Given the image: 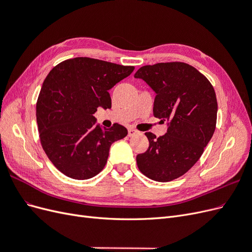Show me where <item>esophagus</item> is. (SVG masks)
<instances>
[{"instance_id":"34e87169","label":"esophagus","mask_w":252,"mask_h":252,"mask_svg":"<svg viewBox=\"0 0 252 252\" xmlns=\"http://www.w3.org/2000/svg\"><path fill=\"white\" fill-rule=\"evenodd\" d=\"M138 132H139V131L135 130V129H133V128H129V129H128V135H129V136H133V135H135Z\"/></svg>"}]
</instances>
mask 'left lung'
<instances>
[{"label":"left lung","mask_w":252,"mask_h":252,"mask_svg":"<svg viewBox=\"0 0 252 252\" xmlns=\"http://www.w3.org/2000/svg\"><path fill=\"white\" fill-rule=\"evenodd\" d=\"M134 78L156 91L154 116L169 121L167 132L159 138L145 133L149 147L136 156V164L154 181L178 179L199 161L216 130L215 89L204 74L183 62L143 66Z\"/></svg>","instance_id":"obj_1"}]
</instances>
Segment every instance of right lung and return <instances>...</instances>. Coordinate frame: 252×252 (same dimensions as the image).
Here are the masks:
<instances>
[{"label": "right lung", "mask_w": 252, "mask_h": 252, "mask_svg": "<svg viewBox=\"0 0 252 252\" xmlns=\"http://www.w3.org/2000/svg\"><path fill=\"white\" fill-rule=\"evenodd\" d=\"M133 66L91 58H74L53 67L36 101V123L42 147L51 163L67 177L87 180L107 163L111 144L127 129L95 125L97 107L111 108L108 90L127 78Z\"/></svg>", "instance_id": "1"}]
</instances>
